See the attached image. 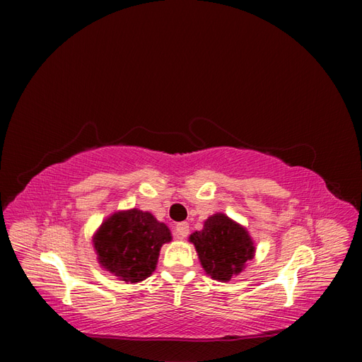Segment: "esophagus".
Returning a JSON list of instances; mask_svg holds the SVG:
<instances>
[{"label": "esophagus", "instance_id": "esophagus-1", "mask_svg": "<svg viewBox=\"0 0 362 362\" xmlns=\"http://www.w3.org/2000/svg\"><path fill=\"white\" fill-rule=\"evenodd\" d=\"M189 235V223L187 222H181L177 226H175V237L178 240H184Z\"/></svg>", "mask_w": 362, "mask_h": 362}]
</instances>
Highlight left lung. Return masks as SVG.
<instances>
[{
	"label": "left lung",
	"instance_id": "8db88e82",
	"mask_svg": "<svg viewBox=\"0 0 362 362\" xmlns=\"http://www.w3.org/2000/svg\"><path fill=\"white\" fill-rule=\"evenodd\" d=\"M189 242L193 243L204 272L218 282L240 275L257 250L246 226L225 213L208 217L201 231L190 234Z\"/></svg>",
	"mask_w": 362,
	"mask_h": 362
}]
</instances>
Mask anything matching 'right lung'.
Instances as JSON below:
<instances>
[{
  "instance_id": "right-lung-1",
  "label": "right lung",
  "mask_w": 362,
  "mask_h": 362,
  "mask_svg": "<svg viewBox=\"0 0 362 362\" xmlns=\"http://www.w3.org/2000/svg\"><path fill=\"white\" fill-rule=\"evenodd\" d=\"M169 242L172 233L168 225L139 208L112 213L92 237L101 269L127 284L149 278L157 269L161 246Z\"/></svg>"
}]
</instances>
